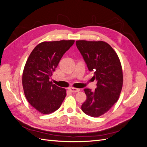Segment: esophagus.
<instances>
[{
  "mask_svg": "<svg viewBox=\"0 0 147 147\" xmlns=\"http://www.w3.org/2000/svg\"><path fill=\"white\" fill-rule=\"evenodd\" d=\"M69 90L72 92H77L80 91V89L75 88H70Z\"/></svg>",
  "mask_w": 147,
  "mask_h": 147,
  "instance_id": "esophagus-1",
  "label": "esophagus"
}]
</instances>
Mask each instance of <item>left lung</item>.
<instances>
[{
    "mask_svg": "<svg viewBox=\"0 0 147 147\" xmlns=\"http://www.w3.org/2000/svg\"><path fill=\"white\" fill-rule=\"evenodd\" d=\"M88 70L94 72L97 87L94 92L84 89L86 99L82 105L83 112L92 117L107 113L119 99L123 75L121 62L117 53L103 41H76Z\"/></svg>",
    "mask_w": 147,
    "mask_h": 147,
    "instance_id": "obj_1",
    "label": "left lung"
}]
</instances>
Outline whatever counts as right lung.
I'll return each instance as SVG.
<instances>
[{"label":"right lung","mask_w":147,"mask_h":147,"mask_svg":"<svg viewBox=\"0 0 147 147\" xmlns=\"http://www.w3.org/2000/svg\"><path fill=\"white\" fill-rule=\"evenodd\" d=\"M74 40L39 43L26 61L22 77L24 95L40 113L50 114L58 109L66 96V90L50 80L64 53Z\"/></svg>","instance_id":"obj_1"}]
</instances>
